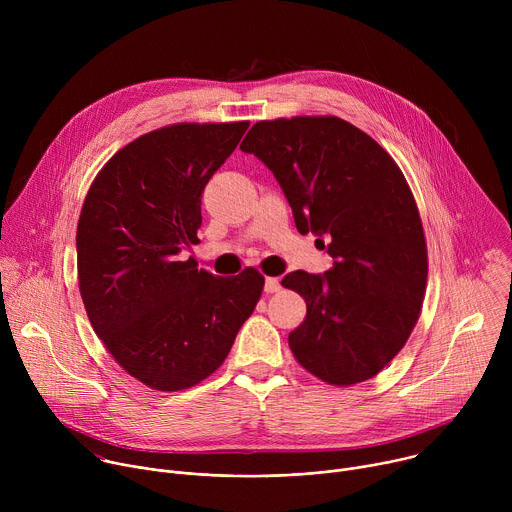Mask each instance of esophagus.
<instances>
[{
	"mask_svg": "<svg viewBox=\"0 0 512 512\" xmlns=\"http://www.w3.org/2000/svg\"><path fill=\"white\" fill-rule=\"evenodd\" d=\"M279 279L277 277H267L265 279V291L267 294H275V291H279Z\"/></svg>",
	"mask_w": 512,
	"mask_h": 512,
	"instance_id": "obj_1",
	"label": "esophagus"
}]
</instances>
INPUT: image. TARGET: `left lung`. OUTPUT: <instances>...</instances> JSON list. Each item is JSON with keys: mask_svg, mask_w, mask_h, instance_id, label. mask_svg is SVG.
<instances>
[{"mask_svg": "<svg viewBox=\"0 0 512 512\" xmlns=\"http://www.w3.org/2000/svg\"><path fill=\"white\" fill-rule=\"evenodd\" d=\"M277 178L302 235L334 259L324 275L291 271L306 300L289 348L320 381L377 377L413 332L427 285V245L413 192L381 145L334 115L257 121L241 143Z\"/></svg>", "mask_w": 512, "mask_h": 512, "instance_id": "1", "label": "left lung"}]
</instances>
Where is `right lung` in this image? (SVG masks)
<instances>
[{
	"mask_svg": "<svg viewBox=\"0 0 512 512\" xmlns=\"http://www.w3.org/2000/svg\"><path fill=\"white\" fill-rule=\"evenodd\" d=\"M249 121L174 123L139 135L95 176L77 227L79 291L119 367L156 391H182L225 362L265 277H216L196 245L200 196Z\"/></svg>",
	"mask_w": 512,
	"mask_h": 512,
	"instance_id": "1",
	"label": "right lung"
}]
</instances>
